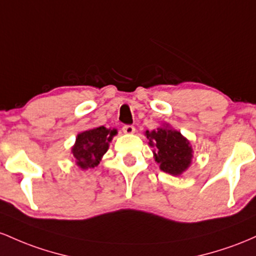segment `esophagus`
I'll return each mask as SVG.
<instances>
[{"instance_id": "esophagus-1", "label": "esophagus", "mask_w": 256, "mask_h": 256, "mask_svg": "<svg viewBox=\"0 0 256 256\" xmlns=\"http://www.w3.org/2000/svg\"><path fill=\"white\" fill-rule=\"evenodd\" d=\"M122 130L126 134H133L134 132H136V128H134V126H132V124H126V126H123Z\"/></svg>"}]
</instances>
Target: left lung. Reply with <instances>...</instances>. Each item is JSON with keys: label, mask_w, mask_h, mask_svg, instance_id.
<instances>
[{"label": "left lung", "mask_w": 256, "mask_h": 256, "mask_svg": "<svg viewBox=\"0 0 256 256\" xmlns=\"http://www.w3.org/2000/svg\"><path fill=\"white\" fill-rule=\"evenodd\" d=\"M148 144L154 148V160L163 172L173 175L182 174L190 166L192 148L190 142L179 132L169 128H157L146 132Z\"/></svg>", "instance_id": "1"}]
</instances>
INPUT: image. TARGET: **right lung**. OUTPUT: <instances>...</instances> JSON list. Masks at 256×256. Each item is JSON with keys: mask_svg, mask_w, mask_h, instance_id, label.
<instances>
[{"mask_svg": "<svg viewBox=\"0 0 256 256\" xmlns=\"http://www.w3.org/2000/svg\"><path fill=\"white\" fill-rule=\"evenodd\" d=\"M116 133V129L111 130L102 126L78 134L76 144L72 148L77 166L82 169H88L99 164L102 154L108 151V142Z\"/></svg>", "mask_w": 256, "mask_h": 256, "instance_id": "right-lung-1", "label": "right lung"}]
</instances>
